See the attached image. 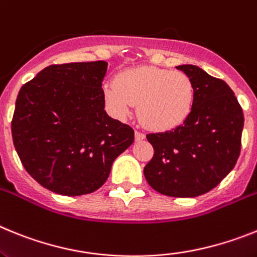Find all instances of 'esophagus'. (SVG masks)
Segmentation results:
<instances>
[{"label": "esophagus", "instance_id": "34e87169", "mask_svg": "<svg viewBox=\"0 0 257 257\" xmlns=\"http://www.w3.org/2000/svg\"><path fill=\"white\" fill-rule=\"evenodd\" d=\"M142 140H145L144 133L140 131H136V141H142Z\"/></svg>", "mask_w": 257, "mask_h": 257}]
</instances>
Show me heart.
<instances>
[{
	"label": "heart",
	"mask_w": 257,
	"mask_h": 257,
	"mask_svg": "<svg viewBox=\"0 0 257 257\" xmlns=\"http://www.w3.org/2000/svg\"><path fill=\"white\" fill-rule=\"evenodd\" d=\"M103 95L116 116L125 117L138 103L144 125L166 132L181 125L190 115L195 89L186 73L142 66L122 71L115 81L104 84Z\"/></svg>",
	"instance_id": "heart-1"
}]
</instances>
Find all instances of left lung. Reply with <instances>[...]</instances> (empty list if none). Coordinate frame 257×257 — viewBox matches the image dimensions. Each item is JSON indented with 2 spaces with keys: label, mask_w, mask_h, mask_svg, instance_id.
Wrapping results in <instances>:
<instances>
[{
  "label": "left lung",
  "mask_w": 257,
  "mask_h": 257,
  "mask_svg": "<svg viewBox=\"0 0 257 257\" xmlns=\"http://www.w3.org/2000/svg\"><path fill=\"white\" fill-rule=\"evenodd\" d=\"M186 73L195 89L190 115L181 125L150 133L154 156L144 168L154 190L176 198L208 193L229 175L239 158L244 116L226 82L193 66Z\"/></svg>",
  "instance_id": "1"
}]
</instances>
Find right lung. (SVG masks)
<instances>
[{
  "mask_svg": "<svg viewBox=\"0 0 257 257\" xmlns=\"http://www.w3.org/2000/svg\"><path fill=\"white\" fill-rule=\"evenodd\" d=\"M104 61L51 64L19 90L11 135L41 186L68 196L98 190L135 131L104 111Z\"/></svg>",
  "mask_w": 257,
  "mask_h": 257,
  "instance_id": "add662e5",
  "label": "right lung"
}]
</instances>
